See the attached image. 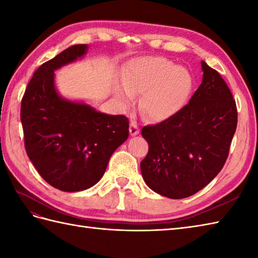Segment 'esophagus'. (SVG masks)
I'll list each match as a JSON object with an SVG mask.
<instances>
[{"label": "esophagus", "mask_w": 258, "mask_h": 258, "mask_svg": "<svg viewBox=\"0 0 258 258\" xmlns=\"http://www.w3.org/2000/svg\"><path fill=\"white\" fill-rule=\"evenodd\" d=\"M139 133H140V128H139L138 124L132 120V122H131V124H130V134L132 136H135V135H138Z\"/></svg>", "instance_id": "esophagus-1"}]
</instances>
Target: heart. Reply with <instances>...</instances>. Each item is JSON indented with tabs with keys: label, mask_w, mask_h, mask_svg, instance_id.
<instances>
[{
	"label": "heart",
	"mask_w": 258,
	"mask_h": 258,
	"mask_svg": "<svg viewBox=\"0 0 258 258\" xmlns=\"http://www.w3.org/2000/svg\"><path fill=\"white\" fill-rule=\"evenodd\" d=\"M123 83L118 90L123 105H131L135 95L142 94V111L150 119L161 122L185 106L193 91L194 78L187 69L167 58L147 56L128 63Z\"/></svg>",
	"instance_id": "1"
}]
</instances>
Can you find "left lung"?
<instances>
[{"instance_id": "obj_1", "label": "left lung", "mask_w": 258, "mask_h": 258, "mask_svg": "<svg viewBox=\"0 0 258 258\" xmlns=\"http://www.w3.org/2000/svg\"><path fill=\"white\" fill-rule=\"evenodd\" d=\"M201 65L202 84L187 105L142 128L149 143L142 176L151 189L168 199H185L212 182L226 162L236 131V103L227 84L204 61Z\"/></svg>"}]
</instances>
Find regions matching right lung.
<instances>
[{
	"label": "right lung",
	"mask_w": 258,
	"mask_h": 258,
	"mask_svg": "<svg viewBox=\"0 0 258 258\" xmlns=\"http://www.w3.org/2000/svg\"><path fill=\"white\" fill-rule=\"evenodd\" d=\"M87 50L86 44H76L42 64L21 103L27 156L48 184L63 191L95 185L114 151L128 138L124 115L101 113L58 94L54 71L78 61Z\"/></svg>",
	"instance_id": "obj_1"
}]
</instances>
